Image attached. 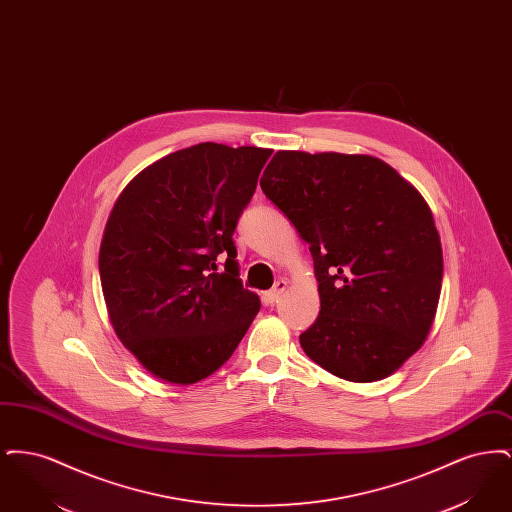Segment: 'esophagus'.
<instances>
[{
  "instance_id": "34e87169",
  "label": "esophagus",
  "mask_w": 512,
  "mask_h": 512,
  "mask_svg": "<svg viewBox=\"0 0 512 512\" xmlns=\"http://www.w3.org/2000/svg\"><path fill=\"white\" fill-rule=\"evenodd\" d=\"M286 288H288V282L286 280H278L274 284V288L267 293L268 303H276L282 297V293L286 292Z\"/></svg>"
}]
</instances>
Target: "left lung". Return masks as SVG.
Here are the masks:
<instances>
[{
	"mask_svg": "<svg viewBox=\"0 0 512 512\" xmlns=\"http://www.w3.org/2000/svg\"><path fill=\"white\" fill-rule=\"evenodd\" d=\"M261 190L315 261L320 313L299 336L303 351L349 382L390 376L438 309L443 255L428 203L370 155L278 151Z\"/></svg>",
	"mask_w": 512,
	"mask_h": 512,
	"instance_id": "obj_1",
	"label": "left lung"
}]
</instances>
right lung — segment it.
<instances>
[{
  "mask_svg": "<svg viewBox=\"0 0 512 512\" xmlns=\"http://www.w3.org/2000/svg\"><path fill=\"white\" fill-rule=\"evenodd\" d=\"M270 155L213 142L174 151L140 172L111 211L99 249L109 317L161 380L211 376L261 309L242 284L232 236Z\"/></svg>",
  "mask_w": 512,
  "mask_h": 512,
  "instance_id": "add662e5",
  "label": "right lung"
}]
</instances>
